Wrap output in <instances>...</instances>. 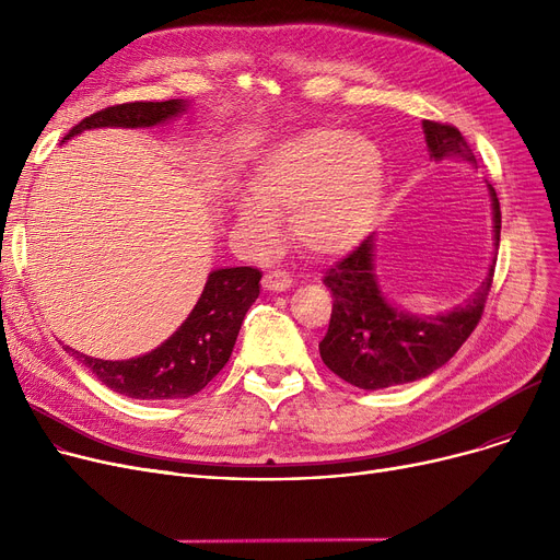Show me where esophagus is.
I'll return each mask as SVG.
<instances>
[{
	"instance_id": "34e87169",
	"label": "esophagus",
	"mask_w": 560,
	"mask_h": 560,
	"mask_svg": "<svg viewBox=\"0 0 560 560\" xmlns=\"http://www.w3.org/2000/svg\"><path fill=\"white\" fill-rule=\"evenodd\" d=\"M262 288L270 292H283L292 288V279L285 272H268L262 277Z\"/></svg>"
}]
</instances>
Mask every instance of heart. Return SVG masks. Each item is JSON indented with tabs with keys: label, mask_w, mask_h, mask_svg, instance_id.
<instances>
[{
	"label": "heart",
	"mask_w": 560,
	"mask_h": 560,
	"mask_svg": "<svg viewBox=\"0 0 560 560\" xmlns=\"http://www.w3.org/2000/svg\"><path fill=\"white\" fill-rule=\"evenodd\" d=\"M386 190L384 152L363 133L308 129L262 156L249 182L252 199L233 206L235 224L258 249L279 241L277 215L313 256H338L372 229Z\"/></svg>",
	"instance_id": "heart-1"
}]
</instances>
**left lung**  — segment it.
I'll return each mask as SVG.
<instances>
[{"label":"left lung","instance_id":"1","mask_svg":"<svg viewBox=\"0 0 560 560\" xmlns=\"http://www.w3.org/2000/svg\"><path fill=\"white\" fill-rule=\"evenodd\" d=\"M424 140L431 161L458 159L477 167L475 152L456 127L424 120ZM492 245L499 249L502 211L490 184ZM494 275V258L486 279L465 304L435 315L401 311L381 290L374 275V235L325 275L334 295L329 331L319 342L325 365L347 384L363 390H381L410 384L443 368L479 325Z\"/></svg>","mask_w":560,"mask_h":560}]
</instances>
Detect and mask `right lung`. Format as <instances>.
Here are the masks:
<instances>
[{"instance_id": "1", "label": "right lung", "mask_w": 560, "mask_h": 560, "mask_svg": "<svg viewBox=\"0 0 560 560\" xmlns=\"http://www.w3.org/2000/svg\"><path fill=\"white\" fill-rule=\"evenodd\" d=\"M190 102H133L108 106L81 120L66 138L83 131L122 127L147 129L174 120L188 110ZM260 272L256 268L213 270L206 285L182 322L165 342L129 361H102L85 357L66 345L81 365L91 370L113 393L131 399H186L197 395L226 365L235 338L249 306L258 300Z\"/></svg>"}]
</instances>
